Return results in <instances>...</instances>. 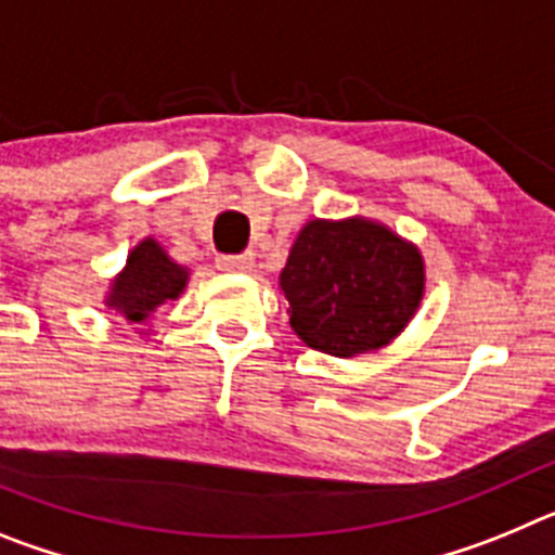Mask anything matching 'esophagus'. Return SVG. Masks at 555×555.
<instances>
[{"instance_id": "esophagus-1", "label": "esophagus", "mask_w": 555, "mask_h": 555, "mask_svg": "<svg viewBox=\"0 0 555 555\" xmlns=\"http://www.w3.org/2000/svg\"><path fill=\"white\" fill-rule=\"evenodd\" d=\"M217 267L222 272H249L255 267V255L242 253V255H219Z\"/></svg>"}]
</instances>
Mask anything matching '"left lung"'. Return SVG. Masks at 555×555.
I'll return each instance as SVG.
<instances>
[{
	"label": "left lung",
	"instance_id": "left-lung-1",
	"mask_svg": "<svg viewBox=\"0 0 555 555\" xmlns=\"http://www.w3.org/2000/svg\"><path fill=\"white\" fill-rule=\"evenodd\" d=\"M294 333L313 350L352 358L389 345L425 294V263L414 244L364 217L300 230L281 272Z\"/></svg>",
	"mask_w": 555,
	"mask_h": 555
}]
</instances>
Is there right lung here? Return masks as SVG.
<instances>
[{"label":"right lung","instance_id":"right-lung-1","mask_svg":"<svg viewBox=\"0 0 555 555\" xmlns=\"http://www.w3.org/2000/svg\"><path fill=\"white\" fill-rule=\"evenodd\" d=\"M185 283H189V269L171 261L155 238H144L132 247L125 269L113 278L105 302L127 322L141 325L160 306L178 300Z\"/></svg>","mask_w":555,"mask_h":555}]
</instances>
